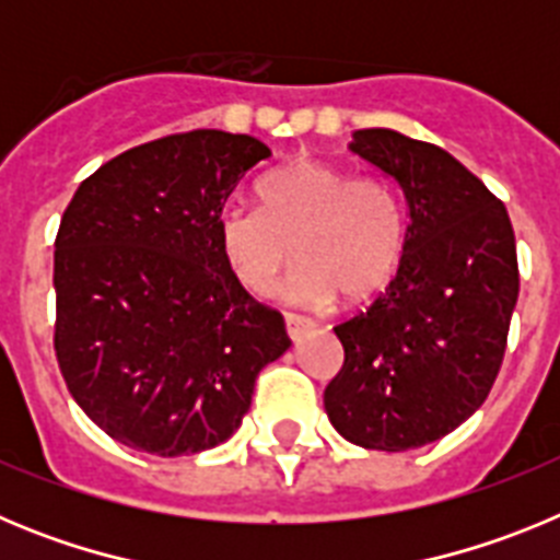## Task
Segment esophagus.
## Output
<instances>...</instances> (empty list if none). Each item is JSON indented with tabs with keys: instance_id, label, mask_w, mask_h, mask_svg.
<instances>
[{
	"instance_id": "obj_1",
	"label": "esophagus",
	"mask_w": 560,
	"mask_h": 560,
	"mask_svg": "<svg viewBox=\"0 0 560 560\" xmlns=\"http://www.w3.org/2000/svg\"><path fill=\"white\" fill-rule=\"evenodd\" d=\"M283 319H285V330H289L291 339H300V336L311 328V319H305V316H300V314H285Z\"/></svg>"
}]
</instances>
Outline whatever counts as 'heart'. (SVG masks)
I'll return each instance as SVG.
<instances>
[{"instance_id":"1","label":"heart","mask_w":560,"mask_h":560,"mask_svg":"<svg viewBox=\"0 0 560 560\" xmlns=\"http://www.w3.org/2000/svg\"><path fill=\"white\" fill-rule=\"evenodd\" d=\"M260 201H230L219 212L221 255L252 294H269L294 252L300 264L280 291L296 305H325L336 294L364 303L398 271L407 210L389 182L296 160L260 182Z\"/></svg>"}]
</instances>
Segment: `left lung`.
<instances>
[{"mask_svg":"<svg viewBox=\"0 0 560 560\" xmlns=\"http://www.w3.org/2000/svg\"><path fill=\"white\" fill-rule=\"evenodd\" d=\"M359 156L407 196L398 275L368 311L334 328L345 348L325 412L345 440L407 452L454 432L502 368L518 296L511 215L468 167L389 128L355 131Z\"/></svg>","mask_w":560,"mask_h":560,"instance_id":"left-lung-1","label":"left lung"}]
</instances>
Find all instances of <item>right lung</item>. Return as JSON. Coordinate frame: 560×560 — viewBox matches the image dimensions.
<instances>
[{
    "instance_id": "add662e5",
    "label": "right lung",
    "mask_w": 560,
    "mask_h": 560,
    "mask_svg": "<svg viewBox=\"0 0 560 560\" xmlns=\"http://www.w3.org/2000/svg\"><path fill=\"white\" fill-rule=\"evenodd\" d=\"M271 151L249 133H171L81 182L56 235V359L117 443L190 457L232 438L257 373L289 350L283 314L237 283L219 212Z\"/></svg>"
}]
</instances>
